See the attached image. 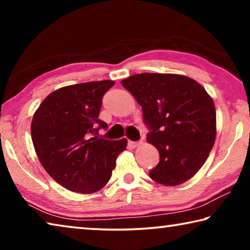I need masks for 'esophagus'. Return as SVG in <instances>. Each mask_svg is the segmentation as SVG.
I'll return each instance as SVG.
<instances>
[{"label": "esophagus", "instance_id": "obj_1", "mask_svg": "<svg viewBox=\"0 0 250 250\" xmlns=\"http://www.w3.org/2000/svg\"><path fill=\"white\" fill-rule=\"evenodd\" d=\"M141 143V141H128V145H129V146L130 147H135V146H138L139 145H140Z\"/></svg>", "mask_w": 250, "mask_h": 250}]
</instances>
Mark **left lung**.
Here are the masks:
<instances>
[{"mask_svg":"<svg viewBox=\"0 0 250 250\" xmlns=\"http://www.w3.org/2000/svg\"><path fill=\"white\" fill-rule=\"evenodd\" d=\"M142 108L146 141L160 153L149 172L160 184L174 186L196 174L216 137L214 101L200 83L175 74H137L121 82Z\"/></svg>","mask_w":250,"mask_h":250,"instance_id":"1","label":"left lung"}]
</instances>
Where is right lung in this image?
<instances>
[{"instance_id": "1", "label": "right lung", "mask_w": 250, "mask_h": 250, "mask_svg": "<svg viewBox=\"0 0 250 250\" xmlns=\"http://www.w3.org/2000/svg\"><path fill=\"white\" fill-rule=\"evenodd\" d=\"M115 82L66 86L48 95L34 113V147L46 172L65 188L90 194L108 183L126 140L98 137L107 129L99 119L103 97Z\"/></svg>"}]
</instances>
